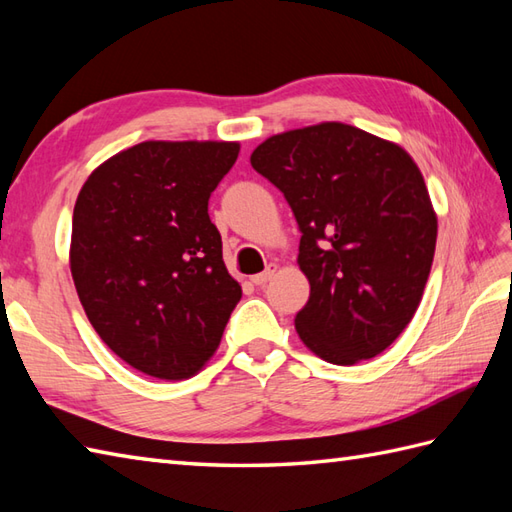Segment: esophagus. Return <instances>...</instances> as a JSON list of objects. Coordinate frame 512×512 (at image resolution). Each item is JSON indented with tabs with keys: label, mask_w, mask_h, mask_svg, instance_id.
<instances>
[{
	"label": "esophagus",
	"mask_w": 512,
	"mask_h": 512,
	"mask_svg": "<svg viewBox=\"0 0 512 512\" xmlns=\"http://www.w3.org/2000/svg\"><path fill=\"white\" fill-rule=\"evenodd\" d=\"M275 273H277V266L270 264V266L264 270V273H259V275L253 277V284H255V286H266L268 281L275 277Z\"/></svg>",
	"instance_id": "obj_1"
}]
</instances>
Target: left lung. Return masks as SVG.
<instances>
[{"instance_id":"left-lung-1","label":"left lung","mask_w":512,"mask_h":512,"mask_svg":"<svg viewBox=\"0 0 512 512\" xmlns=\"http://www.w3.org/2000/svg\"><path fill=\"white\" fill-rule=\"evenodd\" d=\"M250 165L284 193L301 231L310 299L295 325L334 365L374 358L407 328L436 253L438 220L405 149L343 123L270 136Z\"/></svg>"}]
</instances>
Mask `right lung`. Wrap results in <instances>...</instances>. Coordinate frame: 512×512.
<instances>
[{
  "label": "right lung",
  "instance_id": "1",
  "mask_svg": "<svg viewBox=\"0 0 512 512\" xmlns=\"http://www.w3.org/2000/svg\"><path fill=\"white\" fill-rule=\"evenodd\" d=\"M237 143L147 140L85 180L70 270L105 345L138 372L193 376L220 345L242 288L228 275L209 198Z\"/></svg>",
  "mask_w": 512,
  "mask_h": 512
}]
</instances>
